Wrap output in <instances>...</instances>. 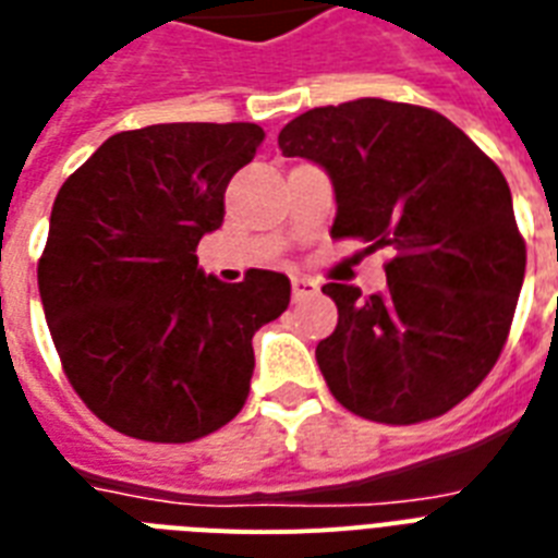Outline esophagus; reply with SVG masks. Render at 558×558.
Returning a JSON list of instances; mask_svg holds the SVG:
<instances>
[{
	"mask_svg": "<svg viewBox=\"0 0 558 558\" xmlns=\"http://www.w3.org/2000/svg\"><path fill=\"white\" fill-rule=\"evenodd\" d=\"M293 300H307V296H314L316 291H319V284L314 282V279H307V276H293Z\"/></svg>",
	"mask_w": 558,
	"mask_h": 558,
	"instance_id": "obj_1",
	"label": "esophagus"
}]
</instances>
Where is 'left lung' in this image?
<instances>
[{"mask_svg":"<svg viewBox=\"0 0 558 558\" xmlns=\"http://www.w3.org/2000/svg\"><path fill=\"white\" fill-rule=\"evenodd\" d=\"M279 149L328 172L333 239L398 253L386 291L323 288L340 311L316 345L331 395L377 423L449 412L496 365L524 282L501 169L438 111L380 97L305 111Z\"/></svg>","mask_w":558,"mask_h":558,"instance_id":"obj_1","label":"left lung"}]
</instances>
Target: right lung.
<instances>
[{
    "label": "right lung",
    "mask_w": 558,
    "mask_h": 558,
    "mask_svg": "<svg viewBox=\"0 0 558 558\" xmlns=\"http://www.w3.org/2000/svg\"><path fill=\"white\" fill-rule=\"evenodd\" d=\"M256 123H158L111 135L60 186L37 279L48 331L83 403L129 438L186 444L242 412L253 333L291 279L227 284L195 247L225 221Z\"/></svg>",
    "instance_id": "add662e5"
}]
</instances>
